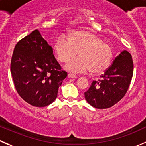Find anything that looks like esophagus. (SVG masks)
Returning a JSON list of instances; mask_svg holds the SVG:
<instances>
[{"label": "esophagus", "instance_id": "34e87169", "mask_svg": "<svg viewBox=\"0 0 146 146\" xmlns=\"http://www.w3.org/2000/svg\"><path fill=\"white\" fill-rule=\"evenodd\" d=\"M68 77L70 78H76L77 76L75 74H73V73H68Z\"/></svg>", "mask_w": 146, "mask_h": 146}]
</instances>
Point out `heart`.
Listing matches in <instances>:
<instances>
[{
	"label": "heart",
	"mask_w": 146,
	"mask_h": 146,
	"mask_svg": "<svg viewBox=\"0 0 146 146\" xmlns=\"http://www.w3.org/2000/svg\"><path fill=\"white\" fill-rule=\"evenodd\" d=\"M55 53L60 62L68 61L79 51L80 56L69 61L65 68L76 73L90 70L99 74L106 70L111 63L113 53L107 43L92 33L75 31L68 35H62L54 46Z\"/></svg>",
	"instance_id": "heart-1"
}]
</instances>
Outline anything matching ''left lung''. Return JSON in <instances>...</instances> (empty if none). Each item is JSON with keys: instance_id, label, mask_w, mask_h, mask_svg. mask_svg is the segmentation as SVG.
<instances>
[{"instance_id": "left-lung-1", "label": "left lung", "mask_w": 146, "mask_h": 146, "mask_svg": "<svg viewBox=\"0 0 146 146\" xmlns=\"http://www.w3.org/2000/svg\"><path fill=\"white\" fill-rule=\"evenodd\" d=\"M133 73L132 56L126 50L121 52L100 76L85 92L86 101L93 107L105 109L114 106L128 90Z\"/></svg>"}]
</instances>
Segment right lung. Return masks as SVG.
I'll use <instances>...</instances> for the list:
<instances>
[{
	"label": "right lung",
	"mask_w": 146,
	"mask_h": 146,
	"mask_svg": "<svg viewBox=\"0 0 146 146\" xmlns=\"http://www.w3.org/2000/svg\"><path fill=\"white\" fill-rule=\"evenodd\" d=\"M11 72L15 89L21 98L35 107L53 103L67 73L54 57L53 48L35 30L16 44Z\"/></svg>",
	"instance_id": "add662e5"
}]
</instances>
